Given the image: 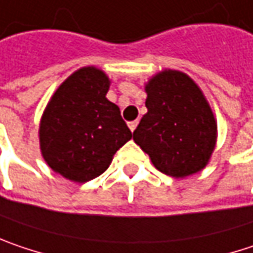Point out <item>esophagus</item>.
Here are the masks:
<instances>
[{
    "label": "esophagus",
    "instance_id": "1",
    "mask_svg": "<svg viewBox=\"0 0 253 253\" xmlns=\"http://www.w3.org/2000/svg\"><path fill=\"white\" fill-rule=\"evenodd\" d=\"M136 125H138V122H136V121H132V122H128V126H129V129H131L132 132L135 131Z\"/></svg>",
    "mask_w": 253,
    "mask_h": 253
}]
</instances>
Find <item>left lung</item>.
<instances>
[{
    "instance_id": "obj_1",
    "label": "left lung",
    "mask_w": 253,
    "mask_h": 253,
    "mask_svg": "<svg viewBox=\"0 0 253 253\" xmlns=\"http://www.w3.org/2000/svg\"><path fill=\"white\" fill-rule=\"evenodd\" d=\"M145 90L148 112L134 131V141L167 175L203 170L216 145L217 126L199 86L181 72L164 70Z\"/></svg>"
}]
</instances>
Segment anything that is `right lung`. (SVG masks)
Instances as JSON below:
<instances>
[{
  "label": "right lung",
  "instance_id": "right-lung-1",
  "mask_svg": "<svg viewBox=\"0 0 253 253\" xmlns=\"http://www.w3.org/2000/svg\"><path fill=\"white\" fill-rule=\"evenodd\" d=\"M108 76L82 67L60 84L40 122V148L51 170L86 183L109 167L132 138L115 103L106 99Z\"/></svg>",
  "mask_w": 253,
  "mask_h": 253
}]
</instances>
